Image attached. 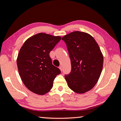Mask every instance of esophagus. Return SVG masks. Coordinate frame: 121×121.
I'll use <instances>...</instances> for the list:
<instances>
[{
    "mask_svg": "<svg viewBox=\"0 0 121 121\" xmlns=\"http://www.w3.org/2000/svg\"><path fill=\"white\" fill-rule=\"evenodd\" d=\"M59 69H60L61 71L62 70V65H60V66L59 67Z\"/></svg>",
    "mask_w": 121,
    "mask_h": 121,
    "instance_id": "obj_1",
    "label": "esophagus"
}]
</instances>
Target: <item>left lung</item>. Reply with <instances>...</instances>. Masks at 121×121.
Wrapping results in <instances>:
<instances>
[{"label":"left lung","mask_w":121,"mask_h":121,"mask_svg":"<svg viewBox=\"0 0 121 121\" xmlns=\"http://www.w3.org/2000/svg\"><path fill=\"white\" fill-rule=\"evenodd\" d=\"M70 58L71 70L65 78L69 87L82 94L90 91L99 79L104 57L97 43L86 32L73 31L63 36Z\"/></svg>","instance_id":"1"}]
</instances>
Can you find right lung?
Segmentation results:
<instances>
[{
	"label": "right lung",
	"mask_w": 121,
	"mask_h": 121,
	"mask_svg": "<svg viewBox=\"0 0 121 121\" xmlns=\"http://www.w3.org/2000/svg\"><path fill=\"white\" fill-rule=\"evenodd\" d=\"M60 36L39 33L28 38L19 51L17 65L26 86L32 92L44 95L52 89L61 71L52 65L50 52L61 40Z\"/></svg>",
	"instance_id": "1"
}]
</instances>
